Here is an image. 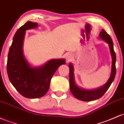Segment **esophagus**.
<instances>
[{
  "label": "esophagus",
  "mask_w": 124,
  "mask_h": 124,
  "mask_svg": "<svg viewBox=\"0 0 124 124\" xmlns=\"http://www.w3.org/2000/svg\"><path fill=\"white\" fill-rule=\"evenodd\" d=\"M73 55H72V54H68V55H66V61L67 62H69V61H70L72 59H73Z\"/></svg>",
  "instance_id": "1"
}]
</instances>
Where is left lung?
Instances as JSON below:
<instances>
[{
    "label": "left lung",
    "instance_id": "obj_1",
    "mask_svg": "<svg viewBox=\"0 0 124 124\" xmlns=\"http://www.w3.org/2000/svg\"><path fill=\"white\" fill-rule=\"evenodd\" d=\"M100 38L108 44L109 51L112 57V66L111 75L107 83L103 86L97 88L96 89L88 90L85 89L80 87L78 86L76 84L74 76V68L72 63H69V85H70V92L74 97L80 100L83 101H91L96 100L101 97L107 92L109 86H111L114 80L116 74V55L114 50V45L111 38L106 32L104 30H102L100 32Z\"/></svg>",
    "mask_w": 124,
    "mask_h": 124
}]
</instances>
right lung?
Instances as JSON below:
<instances>
[{
    "mask_svg": "<svg viewBox=\"0 0 124 124\" xmlns=\"http://www.w3.org/2000/svg\"><path fill=\"white\" fill-rule=\"evenodd\" d=\"M37 23L28 21L18 29L9 49L7 62L8 79L17 92L24 97L36 99L44 96L49 90L51 78L64 59H52L39 67L28 63L23 52L25 31L38 27Z\"/></svg>",
    "mask_w": 124,
    "mask_h": 124,
    "instance_id": "right-lung-1",
    "label": "right lung"
}]
</instances>
